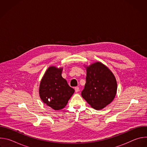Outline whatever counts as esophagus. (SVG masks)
Segmentation results:
<instances>
[{"label": "esophagus", "instance_id": "obj_1", "mask_svg": "<svg viewBox=\"0 0 147 147\" xmlns=\"http://www.w3.org/2000/svg\"><path fill=\"white\" fill-rule=\"evenodd\" d=\"M74 90H75L76 92H78L80 91V89H79V87H76L75 88H74Z\"/></svg>", "mask_w": 147, "mask_h": 147}]
</instances>
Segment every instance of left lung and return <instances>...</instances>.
Returning <instances> with one entry per match:
<instances>
[{"instance_id":"obj_1","label":"left lung","mask_w":147,"mask_h":147,"mask_svg":"<svg viewBox=\"0 0 147 147\" xmlns=\"http://www.w3.org/2000/svg\"><path fill=\"white\" fill-rule=\"evenodd\" d=\"M87 76L81 96L91 107L100 110L114 99L117 92V82L112 72L100 62L86 66Z\"/></svg>"}]
</instances>
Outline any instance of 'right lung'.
I'll list each match as a JSON object with an SVG mask.
<instances>
[{
	"label": "right lung",
	"instance_id": "add662e5",
	"mask_svg": "<svg viewBox=\"0 0 147 147\" xmlns=\"http://www.w3.org/2000/svg\"><path fill=\"white\" fill-rule=\"evenodd\" d=\"M62 70L63 68L49 67L40 81L39 89L42 100L56 111L64 108L74 92L62 77Z\"/></svg>",
	"mask_w": 147,
	"mask_h": 147
}]
</instances>
